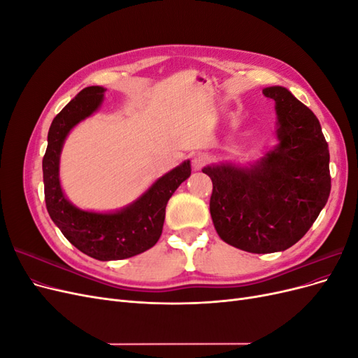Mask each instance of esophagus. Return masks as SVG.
Masks as SVG:
<instances>
[{"label": "esophagus", "mask_w": 358, "mask_h": 358, "mask_svg": "<svg viewBox=\"0 0 358 358\" xmlns=\"http://www.w3.org/2000/svg\"><path fill=\"white\" fill-rule=\"evenodd\" d=\"M209 161V155H206L204 152H197L192 155V167L194 170H200L203 169Z\"/></svg>", "instance_id": "obj_1"}]
</instances>
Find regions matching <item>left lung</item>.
Here are the masks:
<instances>
[{
  "label": "left lung",
  "instance_id": "1",
  "mask_svg": "<svg viewBox=\"0 0 358 358\" xmlns=\"http://www.w3.org/2000/svg\"><path fill=\"white\" fill-rule=\"evenodd\" d=\"M279 143L251 167L206 166L213 183L210 216L216 233L252 254L285 251L308 233L330 188L329 145L317 116L282 86H268Z\"/></svg>",
  "mask_w": 358,
  "mask_h": 358
}]
</instances>
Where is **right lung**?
Instances as JSON below:
<instances>
[{
    "label": "right lung",
    "instance_id": "1",
    "mask_svg": "<svg viewBox=\"0 0 358 358\" xmlns=\"http://www.w3.org/2000/svg\"><path fill=\"white\" fill-rule=\"evenodd\" d=\"M104 91L101 86H88L53 117L48 149L43 157V182L48 212L66 239L83 254L100 262H110L142 254L158 242L167 201L180 183L189 178L191 164L183 161L121 210L99 213L80 210L71 204L64 196L59 182L62 145L71 128L101 106Z\"/></svg>",
    "mask_w": 358,
    "mask_h": 358
}]
</instances>
